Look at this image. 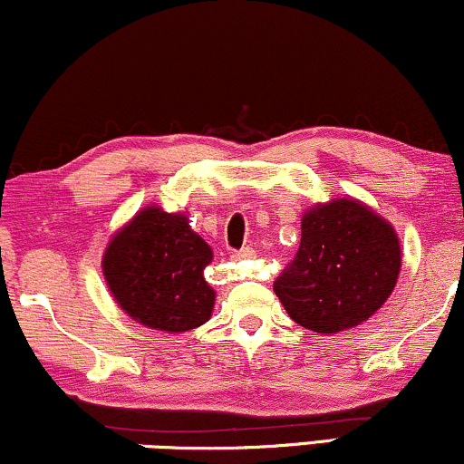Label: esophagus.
<instances>
[{
  "label": "esophagus",
  "instance_id": "obj_1",
  "mask_svg": "<svg viewBox=\"0 0 464 464\" xmlns=\"http://www.w3.org/2000/svg\"><path fill=\"white\" fill-rule=\"evenodd\" d=\"M254 256H256V254H254L252 247H243V249H238V252H234L232 258H234V260H252Z\"/></svg>",
  "mask_w": 464,
  "mask_h": 464
}]
</instances>
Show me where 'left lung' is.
I'll use <instances>...</instances> for the list:
<instances>
[{
    "mask_svg": "<svg viewBox=\"0 0 464 464\" xmlns=\"http://www.w3.org/2000/svg\"><path fill=\"white\" fill-rule=\"evenodd\" d=\"M400 266L393 227L358 201L334 199L304 215L302 243L274 291L295 324L336 334L382 306Z\"/></svg>",
    "mask_w": 464,
    "mask_h": 464,
    "instance_id": "8db88e82",
    "label": "left lung"
}]
</instances>
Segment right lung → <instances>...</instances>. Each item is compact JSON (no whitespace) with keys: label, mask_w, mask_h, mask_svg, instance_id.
I'll return each mask as SVG.
<instances>
[{"label":"right lung","mask_w":464,"mask_h":464,"mask_svg":"<svg viewBox=\"0 0 464 464\" xmlns=\"http://www.w3.org/2000/svg\"><path fill=\"white\" fill-rule=\"evenodd\" d=\"M210 247L184 215L140 210L108 245L103 276L114 299L147 328L187 332L210 319L215 291L204 280Z\"/></svg>","instance_id":"obj_1"}]
</instances>
